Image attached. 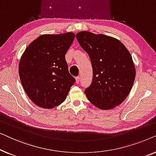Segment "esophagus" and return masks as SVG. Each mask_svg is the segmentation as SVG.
I'll return each mask as SVG.
<instances>
[{
    "instance_id": "1",
    "label": "esophagus",
    "mask_w": 156,
    "mask_h": 156,
    "mask_svg": "<svg viewBox=\"0 0 156 156\" xmlns=\"http://www.w3.org/2000/svg\"><path fill=\"white\" fill-rule=\"evenodd\" d=\"M75 80H76V83L80 82V76H76V77L75 78Z\"/></svg>"
}]
</instances>
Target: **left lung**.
<instances>
[{"label": "left lung", "mask_w": 156, "mask_h": 156, "mask_svg": "<svg viewBox=\"0 0 156 156\" xmlns=\"http://www.w3.org/2000/svg\"><path fill=\"white\" fill-rule=\"evenodd\" d=\"M76 37L92 66V82L84 91L87 99L102 110L119 106L129 95L136 77L129 51L119 40L103 34L82 31Z\"/></svg>", "instance_id": "8db88e82"}]
</instances>
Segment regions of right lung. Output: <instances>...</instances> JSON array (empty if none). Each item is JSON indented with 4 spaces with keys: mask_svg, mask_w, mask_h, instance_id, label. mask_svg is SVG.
<instances>
[{
    "mask_svg": "<svg viewBox=\"0 0 156 156\" xmlns=\"http://www.w3.org/2000/svg\"><path fill=\"white\" fill-rule=\"evenodd\" d=\"M74 37L73 33L42 35L21 56L18 66L21 84L30 99L40 107L59 106L75 82L65 60Z\"/></svg>",
    "mask_w": 156,
    "mask_h": 156,
    "instance_id": "add662e5",
    "label": "right lung"
}]
</instances>
